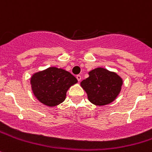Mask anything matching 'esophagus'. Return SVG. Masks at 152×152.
<instances>
[{"label": "esophagus", "mask_w": 152, "mask_h": 152, "mask_svg": "<svg viewBox=\"0 0 152 152\" xmlns=\"http://www.w3.org/2000/svg\"><path fill=\"white\" fill-rule=\"evenodd\" d=\"M76 79L78 80V81H81V76H80V75H77V76H76Z\"/></svg>", "instance_id": "1"}]
</instances>
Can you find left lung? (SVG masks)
I'll list each match as a JSON object with an SVG mask.
<instances>
[{
	"mask_svg": "<svg viewBox=\"0 0 152 152\" xmlns=\"http://www.w3.org/2000/svg\"><path fill=\"white\" fill-rule=\"evenodd\" d=\"M89 77L81 82L89 101L97 106L109 104L115 100L121 91L123 80L115 72L104 68H96L89 73Z\"/></svg>",
	"mask_w": 152,
	"mask_h": 152,
	"instance_id": "left-lung-1",
	"label": "left lung"
}]
</instances>
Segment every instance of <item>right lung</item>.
<instances>
[{
    "label": "right lung",
    "mask_w": 152,
    "mask_h": 152,
    "mask_svg": "<svg viewBox=\"0 0 152 152\" xmlns=\"http://www.w3.org/2000/svg\"><path fill=\"white\" fill-rule=\"evenodd\" d=\"M30 82L37 99L45 105L54 107L66 99V92L77 79L63 69L50 67L34 74Z\"/></svg>",
    "instance_id": "1"
}]
</instances>
